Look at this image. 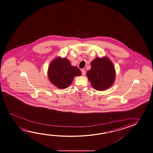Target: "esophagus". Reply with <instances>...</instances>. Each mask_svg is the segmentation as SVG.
<instances>
[{
  "instance_id": "esophagus-1",
  "label": "esophagus",
  "mask_w": 153,
  "mask_h": 153,
  "mask_svg": "<svg viewBox=\"0 0 153 153\" xmlns=\"http://www.w3.org/2000/svg\"><path fill=\"white\" fill-rule=\"evenodd\" d=\"M81 71H82V75H85V74H86V71H85V70L82 69Z\"/></svg>"
}]
</instances>
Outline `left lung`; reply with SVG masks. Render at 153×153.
<instances>
[{
    "label": "left lung",
    "instance_id": "obj_1",
    "mask_svg": "<svg viewBox=\"0 0 153 153\" xmlns=\"http://www.w3.org/2000/svg\"><path fill=\"white\" fill-rule=\"evenodd\" d=\"M87 76L91 86L97 91H104L111 87L115 81V67L107 57H96L91 62V69Z\"/></svg>",
    "mask_w": 153,
    "mask_h": 153
}]
</instances>
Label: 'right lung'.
Masks as SVG:
<instances>
[{
	"label": "right lung",
	"mask_w": 153,
	"mask_h": 153,
	"mask_svg": "<svg viewBox=\"0 0 153 153\" xmlns=\"http://www.w3.org/2000/svg\"><path fill=\"white\" fill-rule=\"evenodd\" d=\"M82 75L77 67L71 65L66 58H56L49 65L48 76L50 82L58 88H66L71 84L75 76Z\"/></svg>",
	"instance_id": "add662e5"
}]
</instances>
